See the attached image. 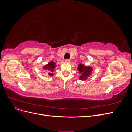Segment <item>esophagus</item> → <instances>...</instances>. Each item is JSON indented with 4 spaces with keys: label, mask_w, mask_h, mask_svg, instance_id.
Wrapping results in <instances>:
<instances>
[{
    "label": "esophagus",
    "mask_w": 132,
    "mask_h": 132,
    "mask_svg": "<svg viewBox=\"0 0 132 132\" xmlns=\"http://www.w3.org/2000/svg\"><path fill=\"white\" fill-rule=\"evenodd\" d=\"M70 59H65V62H67V63H69L70 62Z\"/></svg>",
    "instance_id": "34e87169"
}]
</instances>
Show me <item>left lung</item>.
<instances>
[{
	"instance_id": "left-lung-1",
	"label": "left lung",
	"mask_w": 132,
	"mask_h": 132,
	"mask_svg": "<svg viewBox=\"0 0 132 132\" xmlns=\"http://www.w3.org/2000/svg\"><path fill=\"white\" fill-rule=\"evenodd\" d=\"M78 70L79 71V73L81 74L79 79L81 80H86L91 74L93 68L91 67L85 66L82 64H80L78 67Z\"/></svg>"
}]
</instances>
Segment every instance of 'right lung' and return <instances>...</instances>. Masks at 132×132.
Wrapping results in <instances>:
<instances>
[{
	"mask_svg": "<svg viewBox=\"0 0 132 132\" xmlns=\"http://www.w3.org/2000/svg\"><path fill=\"white\" fill-rule=\"evenodd\" d=\"M55 67H56V65H55V63L54 62L51 61L48 64L44 66L43 67V69L47 71L48 74L50 76H53V73L55 70L54 68Z\"/></svg>",
	"mask_w": 132,
	"mask_h": 132,
	"instance_id": "obj_1",
	"label": "right lung"
}]
</instances>
